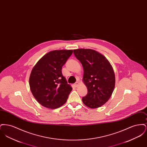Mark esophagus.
<instances>
[{"label": "esophagus", "mask_w": 147, "mask_h": 147, "mask_svg": "<svg viewBox=\"0 0 147 147\" xmlns=\"http://www.w3.org/2000/svg\"><path fill=\"white\" fill-rule=\"evenodd\" d=\"M78 82H77V83H75V84H74V86H75V87H77V86H78Z\"/></svg>", "instance_id": "obj_1"}]
</instances>
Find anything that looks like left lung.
<instances>
[{
    "instance_id": "left-lung-1",
    "label": "left lung",
    "mask_w": 147,
    "mask_h": 147,
    "mask_svg": "<svg viewBox=\"0 0 147 147\" xmlns=\"http://www.w3.org/2000/svg\"><path fill=\"white\" fill-rule=\"evenodd\" d=\"M73 53L83 65V80L88 89L83 102L91 109L101 107L109 100L115 88V76L111 65L105 56L93 49H74Z\"/></svg>"
}]
</instances>
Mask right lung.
<instances>
[{
  "instance_id": "1",
  "label": "right lung",
  "mask_w": 147,
  "mask_h": 147,
  "mask_svg": "<svg viewBox=\"0 0 147 147\" xmlns=\"http://www.w3.org/2000/svg\"><path fill=\"white\" fill-rule=\"evenodd\" d=\"M73 50L51 51L36 64L31 71L29 85L39 104L49 109H57L64 104L72 90L62 73L63 65Z\"/></svg>"
}]
</instances>
